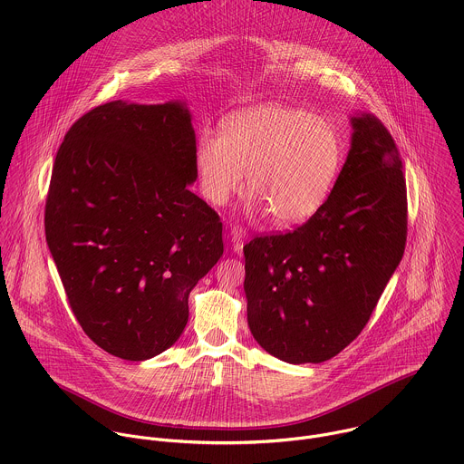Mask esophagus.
Listing matches in <instances>:
<instances>
[{
  "instance_id": "34e87169",
  "label": "esophagus",
  "mask_w": 464,
  "mask_h": 464,
  "mask_svg": "<svg viewBox=\"0 0 464 464\" xmlns=\"http://www.w3.org/2000/svg\"><path fill=\"white\" fill-rule=\"evenodd\" d=\"M244 242H246V231L240 226H233L231 227V247L235 253H242L244 249Z\"/></svg>"
}]
</instances>
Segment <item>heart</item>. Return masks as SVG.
<instances>
[{
    "label": "heart",
    "instance_id": "b5f03b06",
    "mask_svg": "<svg viewBox=\"0 0 464 464\" xmlns=\"http://www.w3.org/2000/svg\"><path fill=\"white\" fill-rule=\"evenodd\" d=\"M343 160L338 130L307 110L269 102L229 115L202 135L195 166L202 195L224 206L247 188L278 224L311 218L327 200Z\"/></svg>",
    "mask_w": 464,
    "mask_h": 464
}]
</instances>
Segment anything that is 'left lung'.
Masks as SVG:
<instances>
[{"mask_svg":"<svg viewBox=\"0 0 464 464\" xmlns=\"http://www.w3.org/2000/svg\"><path fill=\"white\" fill-rule=\"evenodd\" d=\"M351 124V150L325 204L295 231L244 246L251 334L295 365L327 362L358 338L405 253L396 142L374 115L356 113Z\"/></svg>","mask_w":464,"mask_h":464,"instance_id":"obj_1","label":"left lung"}]
</instances>
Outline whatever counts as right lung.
I'll return each instance as SVG.
<instances>
[{"label":"right lung","mask_w":464,"mask_h":464,"mask_svg":"<svg viewBox=\"0 0 464 464\" xmlns=\"http://www.w3.org/2000/svg\"><path fill=\"white\" fill-rule=\"evenodd\" d=\"M195 150L180 101L101 104L57 150L46 244L79 325L121 360L179 340L191 289L224 253L220 217L188 188Z\"/></svg>","instance_id":"1"}]
</instances>
